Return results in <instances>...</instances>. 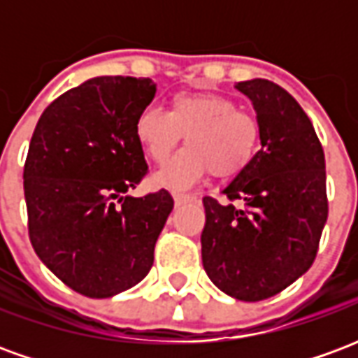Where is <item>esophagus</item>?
<instances>
[{
  "mask_svg": "<svg viewBox=\"0 0 358 358\" xmlns=\"http://www.w3.org/2000/svg\"><path fill=\"white\" fill-rule=\"evenodd\" d=\"M172 197H174V205H176V207H180V205H186V203H194L195 199H197L195 195L178 194V192H174V194H172Z\"/></svg>",
  "mask_w": 358,
  "mask_h": 358,
  "instance_id": "34e87169",
  "label": "esophagus"
}]
</instances>
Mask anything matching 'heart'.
<instances>
[{
	"mask_svg": "<svg viewBox=\"0 0 358 358\" xmlns=\"http://www.w3.org/2000/svg\"><path fill=\"white\" fill-rule=\"evenodd\" d=\"M136 140L149 161L164 164L182 136L187 148L153 176L157 186L186 189L213 172L230 178L248 169L259 149V122L238 110L224 95L210 92H182L172 95L166 113L141 110L134 126Z\"/></svg>",
	"mask_w": 358,
	"mask_h": 358,
	"instance_id": "b5f03b06",
	"label": "heart"
}]
</instances>
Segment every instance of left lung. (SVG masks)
Here are the masks:
<instances>
[{"label": "left lung", "instance_id": "obj_1", "mask_svg": "<svg viewBox=\"0 0 358 358\" xmlns=\"http://www.w3.org/2000/svg\"><path fill=\"white\" fill-rule=\"evenodd\" d=\"M261 130V151L222 194L241 207L203 197V268L220 292L263 301L301 278L315 261L328 218L326 163L307 113L282 86L238 82Z\"/></svg>", "mask_w": 358, "mask_h": 358}]
</instances>
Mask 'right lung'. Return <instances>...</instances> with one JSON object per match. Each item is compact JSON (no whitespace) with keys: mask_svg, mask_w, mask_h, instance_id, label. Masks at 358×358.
Here are the masks:
<instances>
[{"mask_svg":"<svg viewBox=\"0 0 358 358\" xmlns=\"http://www.w3.org/2000/svg\"><path fill=\"white\" fill-rule=\"evenodd\" d=\"M151 78L95 76L43 110L28 148L24 199L36 255L74 292L107 299L140 284L174 201L134 197L148 164L134 126Z\"/></svg>","mask_w":358,"mask_h":358,"instance_id":"add662e5","label":"right lung"}]
</instances>
